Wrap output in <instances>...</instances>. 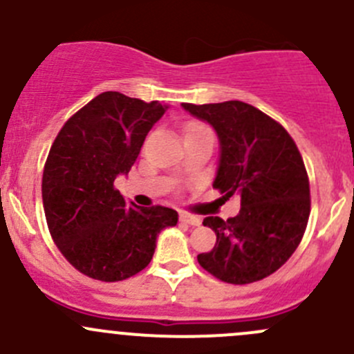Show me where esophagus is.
Instances as JSON below:
<instances>
[{"label": "esophagus", "mask_w": 354, "mask_h": 354, "mask_svg": "<svg viewBox=\"0 0 354 354\" xmlns=\"http://www.w3.org/2000/svg\"><path fill=\"white\" fill-rule=\"evenodd\" d=\"M180 221L190 224V226H200V223H202L198 216H192V214H180Z\"/></svg>", "instance_id": "obj_1"}]
</instances>
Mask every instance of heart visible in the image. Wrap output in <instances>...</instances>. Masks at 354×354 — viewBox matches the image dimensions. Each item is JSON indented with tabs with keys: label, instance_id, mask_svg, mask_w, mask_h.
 Wrapping results in <instances>:
<instances>
[{
	"label": "heart",
	"instance_id": "obj_1",
	"mask_svg": "<svg viewBox=\"0 0 354 354\" xmlns=\"http://www.w3.org/2000/svg\"><path fill=\"white\" fill-rule=\"evenodd\" d=\"M197 131H209V128H205L203 124L198 123H192L190 127H188V133H197Z\"/></svg>",
	"mask_w": 354,
	"mask_h": 354
}]
</instances>
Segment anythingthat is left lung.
<instances>
[{
  "label": "left lung",
  "instance_id": "obj_1",
  "mask_svg": "<svg viewBox=\"0 0 354 354\" xmlns=\"http://www.w3.org/2000/svg\"><path fill=\"white\" fill-rule=\"evenodd\" d=\"M181 106L219 137L212 187L223 198L241 200L238 216L203 219L217 241L198 263L230 284L263 279L288 262L306 230L310 183L301 154L283 124L246 102Z\"/></svg>",
  "mask_w": 354,
  "mask_h": 354
}]
</instances>
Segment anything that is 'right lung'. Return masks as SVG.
Returning <instances> with one entry per match:
<instances>
[{"instance_id":"right-lung-1","label":"right lung","mask_w":354,"mask_h":354,"mask_svg":"<svg viewBox=\"0 0 354 354\" xmlns=\"http://www.w3.org/2000/svg\"><path fill=\"white\" fill-rule=\"evenodd\" d=\"M169 106L102 92L63 124L42 174L49 233L63 257L92 279L116 283L144 270L169 207H137L114 188L128 174L145 137Z\"/></svg>"}]
</instances>
